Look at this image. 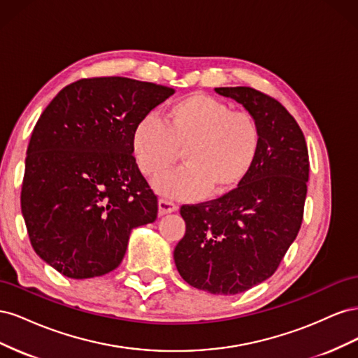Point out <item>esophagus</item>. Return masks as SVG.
Wrapping results in <instances>:
<instances>
[{"mask_svg":"<svg viewBox=\"0 0 358 358\" xmlns=\"http://www.w3.org/2000/svg\"><path fill=\"white\" fill-rule=\"evenodd\" d=\"M179 208L176 203H173L170 200L166 199H161L158 201V213L159 215H166V213H171V212H176Z\"/></svg>","mask_w":358,"mask_h":358,"instance_id":"esophagus-1","label":"esophagus"}]
</instances>
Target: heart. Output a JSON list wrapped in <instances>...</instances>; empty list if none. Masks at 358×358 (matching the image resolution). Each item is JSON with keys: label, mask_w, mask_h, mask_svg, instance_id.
Segmentation results:
<instances>
[{"label": "heart", "mask_w": 358, "mask_h": 358, "mask_svg": "<svg viewBox=\"0 0 358 358\" xmlns=\"http://www.w3.org/2000/svg\"><path fill=\"white\" fill-rule=\"evenodd\" d=\"M131 145L148 178L169 170L182 150L185 166L155 180L159 192L183 200L204 192L216 197L236 189L252 170L262 129L248 110H231L216 96L191 94L167 107L164 122L154 115L140 119Z\"/></svg>", "instance_id": "heart-1"}]
</instances>
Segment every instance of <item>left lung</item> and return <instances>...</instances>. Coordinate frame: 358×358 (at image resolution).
Instances as JSON below:
<instances>
[{"label": "left lung", "mask_w": 358, "mask_h": 358, "mask_svg": "<svg viewBox=\"0 0 358 358\" xmlns=\"http://www.w3.org/2000/svg\"><path fill=\"white\" fill-rule=\"evenodd\" d=\"M243 104L262 129L252 170L236 189L183 204L187 230L175 248L180 276L210 294H239L272 276L294 242L305 210L309 155L296 119L249 86L215 88Z\"/></svg>", "instance_id": "left-lung-1"}]
</instances>
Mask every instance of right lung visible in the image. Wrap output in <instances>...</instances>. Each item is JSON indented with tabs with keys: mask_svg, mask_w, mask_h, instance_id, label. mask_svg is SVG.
<instances>
[{
	"mask_svg": "<svg viewBox=\"0 0 358 358\" xmlns=\"http://www.w3.org/2000/svg\"><path fill=\"white\" fill-rule=\"evenodd\" d=\"M175 90L119 76L61 90L32 129L20 208L37 255L59 273L112 272L158 199L133 155V131Z\"/></svg>",
	"mask_w": 358,
	"mask_h": 358,
	"instance_id": "right-lung-1",
	"label": "right lung"
}]
</instances>
